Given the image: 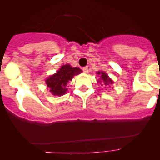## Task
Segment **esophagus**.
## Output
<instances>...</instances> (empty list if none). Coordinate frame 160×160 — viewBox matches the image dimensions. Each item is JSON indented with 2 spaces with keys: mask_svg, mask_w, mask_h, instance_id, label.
Instances as JSON below:
<instances>
[{
  "mask_svg": "<svg viewBox=\"0 0 160 160\" xmlns=\"http://www.w3.org/2000/svg\"><path fill=\"white\" fill-rule=\"evenodd\" d=\"M82 70L85 73H88V66H85V67H83Z\"/></svg>",
  "mask_w": 160,
  "mask_h": 160,
  "instance_id": "1",
  "label": "esophagus"
}]
</instances>
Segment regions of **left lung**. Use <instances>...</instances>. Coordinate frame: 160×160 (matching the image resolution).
I'll use <instances>...</instances> for the list:
<instances>
[{
    "label": "left lung",
    "instance_id": "1",
    "mask_svg": "<svg viewBox=\"0 0 160 160\" xmlns=\"http://www.w3.org/2000/svg\"><path fill=\"white\" fill-rule=\"evenodd\" d=\"M98 74H100V77H101V81L103 83H104V85H106V86H107V85L109 84H111V83H113V81L111 80L110 78L108 77V75H107V73H104V72H98Z\"/></svg>",
    "mask_w": 160,
    "mask_h": 160
}]
</instances>
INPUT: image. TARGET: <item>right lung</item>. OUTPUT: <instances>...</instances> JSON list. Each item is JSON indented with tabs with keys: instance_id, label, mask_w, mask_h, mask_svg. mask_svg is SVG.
<instances>
[{
	"instance_id": "right-lung-1",
	"label": "right lung",
	"mask_w": 160,
	"mask_h": 160,
	"mask_svg": "<svg viewBox=\"0 0 160 160\" xmlns=\"http://www.w3.org/2000/svg\"><path fill=\"white\" fill-rule=\"evenodd\" d=\"M82 70L78 67H72L70 65H66L61 67L57 73L50 76L46 80L49 91L53 95H62L66 94V88L68 82L71 81L75 74H79Z\"/></svg>"
}]
</instances>
